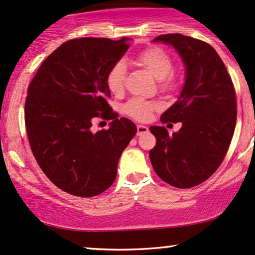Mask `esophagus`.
Returning <instances> with one entry per match:
<instances>
[{
	"instance_id": "34e87169",
	"label": "esophagus",
	"mask_w": 255,
	"mask_h": 255,
	"mask_svg": "<svg viewBox=\"0 0 255 255\" xmlns=\"http://www.w3.org/2000/svg\"><path fill=\"white\" fill-rule=\"evenodd\" d=\"M137 135L138 136H140V135H142V134H144V133H147L148 131V127L147 126H143V125H137Z\"/></svg>"
}]
</instances>
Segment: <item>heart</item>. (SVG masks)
Here are the masks:
<instances>
[{
  "mask_svg": "<svg viewBox=\"0 0 255 255\" xmlns=\"http://www.w3.org/2000/svg\"><path fill=\"white\" fill-rule=\"evenodd\" d=\"M135 61L144 69H147L156 80H159L160 88L162 90L172 89L175 85L174 75L170 73L173 68V61L168 54L161 48H148L137 54ZM125 80L126 63L122 60L117 61L109 68L106 75V83H107L108 89L114 94H119L125 88ZM159 107V104L155 101L134 98L126 104L125 112L126 114L138 121H146L150 118L151 113Z\"/></svg>",
  "mask_w": 255,
  "mask_h": 255,
  "instance_id": "obj_1",
  "label": "heart"
}]
</instances>
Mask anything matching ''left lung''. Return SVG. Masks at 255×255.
Listing matches in <instances>:
<instances>
[{
    "label": "left lung",
    "mask_w": 255,
    "mask_h": 255,
    "mask_svg": "<svg viewBox=\"0 0 255 255\" xmlns=\"http://www.w3.org/2000/svg\"><path fill=\"white\" fill-rule=\"evenodd\" d=\"M153 42L174 47L186 67V80L178 101L161 115V122H181L169 135L151 126L156 144L149 159L160 179L191 188L207 180L221 165L237 122V99L226 67L211 44L181 34H166Z\"/></svg>",
    "instance_id": "obj_1"
}]
</instances>
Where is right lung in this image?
<instances>
[{
  "label": "right lung",
  "mask_w": 255,
  "mask_h": 255,
  "mask_svg": "<svg viewBox=\"0 0 255 255\" xmlns=\"http://www.w3.org/2000/svg\"><path fill=\"white\" fill-rule=\"evenodd\" d=\"M129 40L64 42L42 62L29 85L24 120L31 151L47 178L69 194L90 198L109 188L122 151L136 134L133 122L113 113L106 83ZM95 117L112 120L107 131L91 130Z\"/></svg>",
  "instance_id": "right-lung-1"
}]
</instances>
